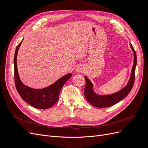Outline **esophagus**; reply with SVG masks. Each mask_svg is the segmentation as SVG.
Masks as SVG:
<instances>
[{"instance_id": "esophagus-1", "label": "esophagus", "mask_w": 148, "mask_h": 148, "mask_svg": "<svg viewBox=\"0 0 148 148\" xmlns=\"http://www.w3.org/2000/svg\"><path fill=\"white\" fill-rule=\"evenodd\" d=\"M84 68L82 65H78L76 68V71H77L78 73H82L84 71Z\"/></svg>"}]
</instances>
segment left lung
<instances>
[{"mask_svg":"<svg viewBox=\"0 0 148 148\" xmlns=\"http://www.w3.org/2000/svg\"><path fill=\"white\" fill-rule=\"evenodd\" d=\"M130 46L134 53V62L132 67V73L130 78L127 86L123 88L122 90L119 91L117 92H115L112 95H97L94 92L92 89V84L89 81V79L86 77H84L85 80H86V85L84 88V96L86 100L90 103L93 106L99 107V108H106L112 106L113 105L117 104V102H120L121 100L126 97L130 92L131 91L132 89L133 86L134 82H135V68L136 65V53L135 51L130 44Z\"/></svg>","mask_w":148,"mask_h":148,"instance_id":"8db88e82","label":"left lung"}]
</instances>
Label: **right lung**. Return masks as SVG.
Segmentation results:
<instances>
[{
    "label": "right lung",
    "instance_id": "add662e5",
    "mask_svg": "<svg viewBox=\"0 0 148 148\" xmlns=\"http://www.w3.org/2000/svg\"><path fill=\"white\" fill-rule=\"evenodd\" d=\"M22 41L23 40L16 46L14 56V78L16 90L23 100L34 108L40 109L50 108L59 99L61 89L65 82L71 77V73L64 76L57 82L45 88L33 89L25 86L20 79L16 64L18 51Z\"/></svg>",
    "mask_w": 148,
    "mask_h": 148
}]
</instances>
